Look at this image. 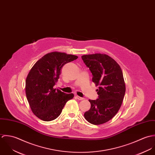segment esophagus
<instances>
[{"mask_svg": "<svg viewBox=\"0 0 155 155\" xmlns=\"http://www.w3.org/2000/svg\"><path fill=\"white\" fill-rule=\"evenodd\" d=\"M76 98H77L78 100H84V98L81 97H79V96H78V95H76Z\"/></svg>", "mask_w": 155, "mask_h": 155, "instance_id": "obj_1", "label": "esophagus"}]
</instances>
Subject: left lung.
I'll use <instances>...</instances> for the list:
<instances>
[{"instance_id":"left-lung-1","label":"left lung","mask_w":155,"mask_h":155,"mask_svg":"<svg viewBox=\"0 0 155 155\" xmlns=\"http://www.w3.org/2000/svg\"><path fill=\"white\" fill-rule=\"evenodd\" d=\"M82 58L92 74L98 89V98L89 100L91 108L84 113L91 124L101 125L111 119L119 110L125 93V84L120 66L104 54L84 55Z\"/></svg>"}]
</instances>
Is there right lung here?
I'll return each instance as SVG.
<instances>
[{"label":"right lung","mask_w":155,"mask_h":155,"mask_svg":"<svg viewBox=\"0 0 155 155\" xmlns=\"http://www.w3.org/2000/svg\"><path fill=\"white\" fill-rule=\"evenodd\" d=\"M78 56L54 51L45 55L31 68L25 81V94L34 114L44 121L55 119L73 94L53 87L58 82L62 67Z\"/></svg>","instance_id":"obj_1"}]
</instances>
